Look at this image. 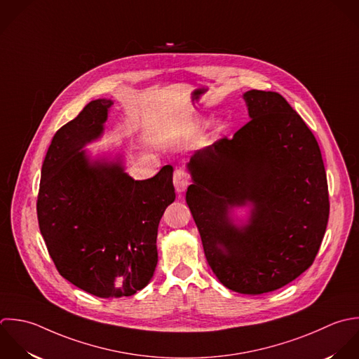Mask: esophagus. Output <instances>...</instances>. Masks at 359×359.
<instances>
[{
	"label": "esophagus",
	"mask_w": 359,
	"mask_h": 359,
	"mask_svg": "<svg viewBox=\"0 0 359 359\" xmlns=\"http://www.w3.org/2000/svg\"><path fill=\"white\" fill-rule=\"evenodd\" d=\"M173 184H175V189L177 193H183L187 189V186L190 184V176L187 175V172L184 169L179 168L175 170Z\"/></svg>",
	"instance_id": "esophagus-1"
}]
</instances>
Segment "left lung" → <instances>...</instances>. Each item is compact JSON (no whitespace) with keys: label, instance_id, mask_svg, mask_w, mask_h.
<instances>
[{"label":"left lung","instance_id":"1","mask_svg":"<svg viewBox=\"0 0 359 359\" xmlns=\"http://www.w3.org/2000/svg\"><path fill=\"white\" fill-rule=\"evenodd\" d=\"M243 99L250 121L187 163L186 203L221 284L260 295L313 264L330 203L322 152L302 117L277 92L252 89ZM248 202L250 222L236 227L230 211Z\"/></svg>","mask_w":359,"mask_h":359}]
</instances>
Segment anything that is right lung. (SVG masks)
Here are the masks:
<instances>
[{"label":"right lung","instance_id":"1","mask_svg":"<svg viewBox=\"0 0 359 359\" xmlns=\"http://www.w3.org/2000/svg\"><path fill=\"white\" fill-rule=\"evenodd\" d=\"M111 100L97 99L53 137L37 194V221L58 273L99 298L131 297L154 276L159 221L175 201L173 168L134 180L120 162L82 149L103 131Z\"/></svg>","mask_w":359,"mask_h":359}]
</instances>
